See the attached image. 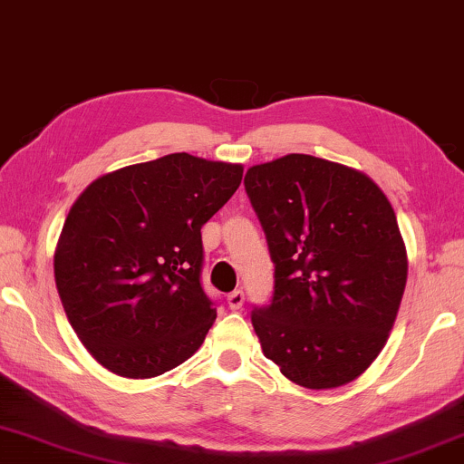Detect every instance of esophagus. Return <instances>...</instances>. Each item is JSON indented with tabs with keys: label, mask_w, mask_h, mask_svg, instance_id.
Listing matches in <instances>:
<instances>
[{
	"label": "esophagus",
	"mask_w": 464,
	"mask_h": 464,
	"mask_svg": "<svg viewBox=\"0 0 464 464\" xmlns=\"http://www.w3.org/2000/svg\"><path fill=\"white\" fill-rule=\"evenodd\" d=\"M227 304H229L231 310H241V305H244V291H233L227 295Z\"/></svg>",
	"instance_id": "1"
}]
</instances>
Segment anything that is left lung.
Wrapping results in <instances>:
<instances>
[{
	"mask_svg": "<svg viewBox=\"0 0 464 464\" xmlns=\"http://www.w3.org/2000/svg\"><path fill=\"white\" fill-rule=\"evenodd\" d=\"M244 183L275 262L270 305L252 312L264 355L304 388L349 384L386 344L407 285L391 202L312 154L249 167Z\"/></svg>",
	"mask_w": 464,
	"mask_h": 464,
	"instance_id": "obj_1",
	"label": "left lung"
}]
</instances>
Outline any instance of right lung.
Instances as JSON below:
<instances>
[{"label": "right lung", "instance_id": "1", "mask_svg": "<svg viewBox=\"0 0 464 464\" xmlns=\"http://www.w3.org/2000/svg\"><path fill=\"white\" fill-rule=\"evenodd\" d=\"M244 167L173 152L94 179L55 247V285L73 333L117 376H160L200 349L217 307L200 283L202 225Z\"/></svg>", "mask_w": 464, "mask_h": 464}]
</instances>
